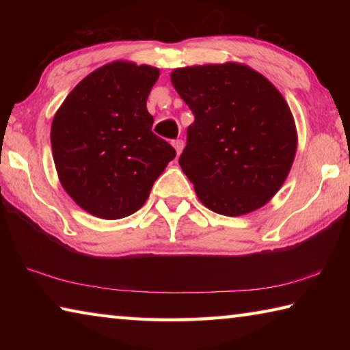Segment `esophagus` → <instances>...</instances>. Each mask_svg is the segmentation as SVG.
Wrapping results in <instances>:
<instances>
[{"mask_svg": "<svg viewBox=\"0 0 350 350\" xmlns=\"http://www.w3.org/2000/svg\"><path fill=\"white\" fill-rule=\"evenodd\" d=\"M173 146H174V150L177 152V156H180V152L183 150V142L182 140H174L173 142Z\"/></svg>", "mask_w": 350, "mask_h": 350, "instance_id": "1", "label": "esophagus"}]
</instances>
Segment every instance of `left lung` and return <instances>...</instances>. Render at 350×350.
<instances>
[{"label": "left lung", "instance_id": "obj_1", "mask_svg": "<svg viewBox=\"0 0 350 350\" xmlns=\"http://www.w3.org/2000/svg\"><path fill=\"white\" fill-rule=\"evenodd\" d=\"M171 83L194 114L179 165L200 202L224 216L264 206L286 182L298 145L282 94L236 62L177 68Z\"/></svg>", "mask_w": 350, "mask_h": 350}]
</instances>
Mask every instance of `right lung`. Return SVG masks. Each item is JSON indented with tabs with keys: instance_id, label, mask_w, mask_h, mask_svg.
I'll return each mask as SVG.
<instances>
[{
	"instance_id": "add662e5",
	"label": "right lung",
	"mask_w": 350,
	"mask_h": 350,
	"mask_svg": "<svg viewBox=\"0 0 350 350\" xmlns=\"http://www.w3.org/2000/svg\"><path fill=\"white\" fill-rule=\"evenodd\" d=\"M159 69L112 62L85 77L55 112L51 128L58 179L74 202L100 219H122L146 202L176 157L151 131L146 98Z\"/></svg>"
}]
</instances>
